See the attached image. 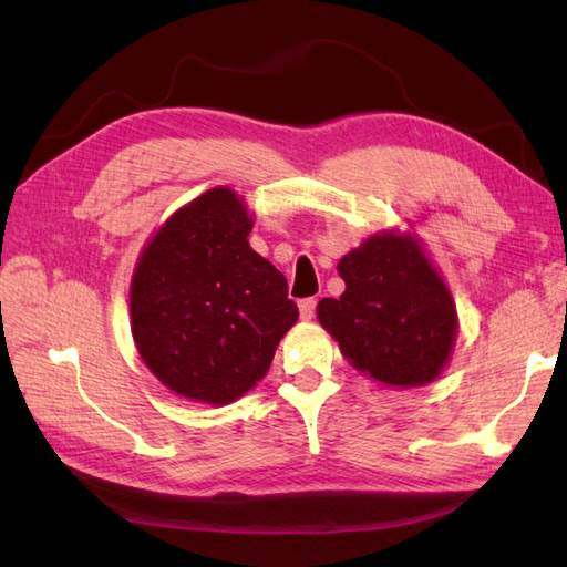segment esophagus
I'll return each instance as SVG.
<instances>
[{
	"label": "esophagus",
	"mask_w": 567,
	"mask_h": 567,
	"mask_svg": "<svg viewBox=\"0 0 567 567\" xmlns=\"http://www.w3.org/2000/svg\"><path fill=\"white\" fill-rule=\"evenodd\" d=\"M298 310H300V319L310 321L315 317V310H317V298H302L298 302Z\"/></svg>",
	"instance_id": "34e87169"
}]
</instances>
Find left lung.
<instances>
[{"mask_svg": "<svg viewBox=\"0 0 567 567\" xmlns=\"http://www.w3.org/2000/svg\"><path fill=\"white\" fill-rule=\"evenodd\" d=\"M346 293L317 317L348 362L385 385L435 381L456 336V307L411 236L379 234L338 262Z\"/></svg>", "mask_w": 567, "mask_h": 567, "instance_id": "obj_1", "label": "left lung"}]
</instances>
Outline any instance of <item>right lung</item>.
<instances>
[{"label":"right lung","mask_w":567,"mask_h":567,"mask_svg":"<svg viewBox=\"0 0 567 567\" xmlns=\"http://www.w3.org/2000/svg\"><path fill=\"white\" fill-rule=\"evenodd\" d=\"M250 229L241 198L210 188L165 221L134 269V342L182 398L238 400L298 321L286 277L248 246Z\"/></svg>","instance_id":"obj_1"}]
</instances>
